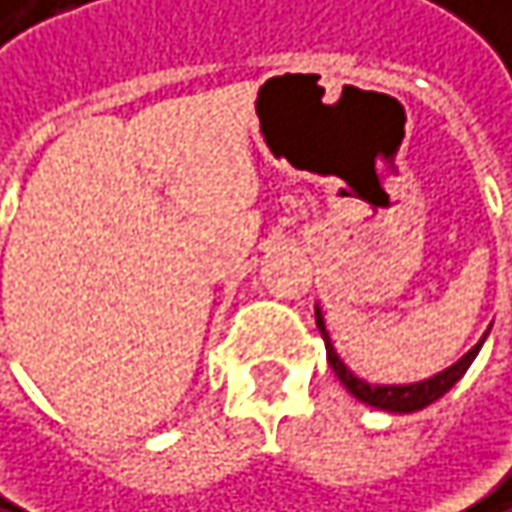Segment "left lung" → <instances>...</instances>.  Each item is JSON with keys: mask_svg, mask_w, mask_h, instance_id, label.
<instances>
[{"mask_svg": "<svg viewBox=\"0 0 512 512\" xmlns=\"http://www.w3.org/2000/svg\"><path fill=\"white\" fill-rule=\"evenodd\" d=\"M316 325H319L322 340H325L328 363H331L334 375L343 381V387H346L357 401H363V404H369V407H378V410H390V413H413V410H422V407H428V404H434L437 398H442V395L448 393V390L466 375V369H469L472 360L478 357V351H481V346H484V340H487L489 334L487 331L475 349L466 351L457 363H451L448 369H442L440 375H434V378H428V381H419V384H384V387H378V384H366L363 378H357L349 366L340 360V354L334 351L331 337H328V331H325V319H322V310H319V307H316Z\"/></svg>", "mask_w": 512, "mask_h": 512, "instance_id": "obj_1", "label": "left lung"}]
</instances>
